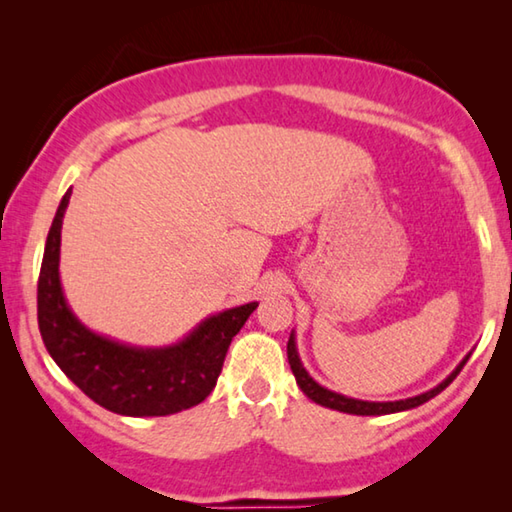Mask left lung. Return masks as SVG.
I'll return each instance as SVG.
<instances>
[{"mask_svg": "<svg viewBox=\"0 0 512 512\" xmlns=\"http://www.w3.org/2000/svg\"><path fill=\"white\" fill-rule=\"evenodd\" d=\"M287 357H289V366L293 370V375H296L298 386L302 388V393H305L309 400H314L320 406H327V409H334V411H343V413H352V415H386V413H397V411H406V409H413V406H420L424 402H429L431 397H436L440 391H445V388L452 384L456 379L458 372L463 370L465 361L458 366L452 375H449L443 384H438L433 391L422 393L418 397H409V400H400V402H361V400H352V397H345L339 393H332L327 391V388L318 386L314 379L307 375V370L302 368V363L298 359V350H296V341H293V334L287 343Z\"/></svg>", "mask_w": 512, "mask_h": 512, "instance_id": "left-lung-1", "label": "left lung"}]
</instances>
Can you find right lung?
Masks as SVG:
<instances>
[{
	"label": "right lung",
	"instance_id": "obj_1",
	"mask_svg": "<svg viewBox=\"0 0 512 512\" xmlns=\"http://www.w3.org/2000/svg\"><path fill=\"white\" fill-rule=\"evenodd\" d=\"M67 189L51 223L38 277V327L60 370L103 409L119 415H169L214 391L225 352L257 302L203 320L183 343L164 350L126 348L85 329L69 311L58 277Z\"/></svg>",
	"mask_w": 512,
	"mask_h": 512
}]
</instances>
